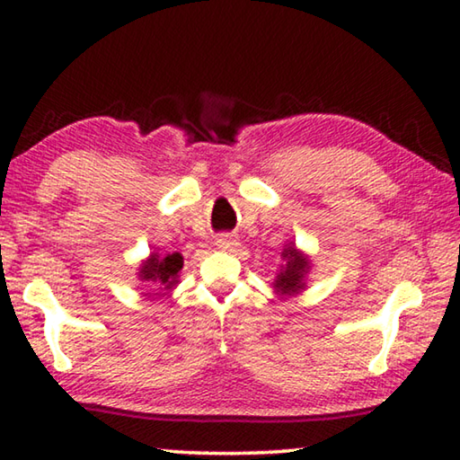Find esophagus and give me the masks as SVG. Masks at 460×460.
Segmentation results:
<instances>
[{"label": "esophagus", "instance_id": "34e87169", "mask_svg": "<svg viewBox=\"0 0 460 460\" xmlns=\"http://www.w3.org/2000/svg\"><path fill=\"white\" fill-rule=\"evenodd\" d=\"M215 245L219 247V249H223V252H229V249L239 245V239L235 235H221L219 239L215 241Z\"/></svg>", "mask_w": 460, "mask_h": 460}]
</instances>
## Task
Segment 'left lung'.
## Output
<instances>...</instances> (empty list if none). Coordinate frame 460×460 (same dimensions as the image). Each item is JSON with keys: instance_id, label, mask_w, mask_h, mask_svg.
Masks as SVG:
<instances>
[{"instance_id": "obj_1", "label": "left lung", "mask_w": 460, "mask_h": 460, "mask_svg": "<svg viewBox=\"0 0 460 460\" xmlns=\"http://www.w3.org/2000/svg\"><path fill=\"white\" fill-rule=\"evenodd\" d=\"M279 270L271 282V288L278 296H296L302 290H306V276L310 274L313 261L296 243L288 241L282 252H279Z\"/></svg>"}]
</instances>
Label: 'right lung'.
<instances>
[{"mask_svg":"<svg viewBox=\"0 0 460 460\" xmlns=\"http://www.w3.org/2000/svg\"><path fill=\"white\" fill-rule=\"evenodd\" d=\"M184 266V258L178 252L174 253H158L152 252L146 260H142L137 268V279L146 282L152 290H172L181 282V270Z\"/></svg>","mask_w":460,"mask_h":460,"instance_id":"1","label":"right lung"}]
</instances>
